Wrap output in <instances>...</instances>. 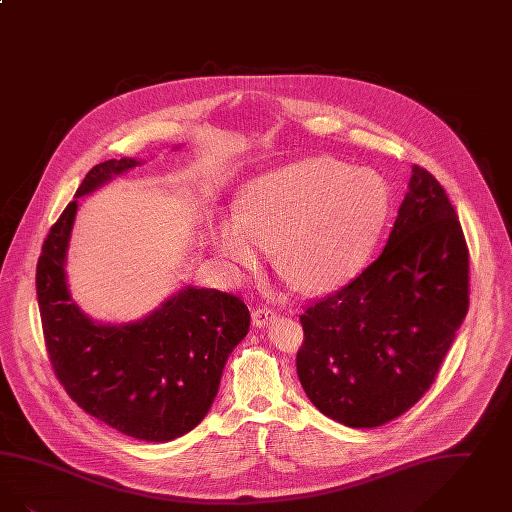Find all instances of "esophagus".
Here are the masks:
<instances>
[{
	"label": "esophagus",
	"mask_w": 512,
	"mask_h": 512,
	"mask_svg": "<svg viewBox=\"0 0 512 512\" xmlns=\"http://www.w3.org/2000/svg\"><path fill=\"white\" fill-rule=\"evenodd\" d=\"M276 320V312L272 310H266V308H255L251 312V322L255 328H265L270 322Z\"/></svg>",
	"instance_id": "34e87169"
}]
</instances>
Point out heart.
Here are the masks:
<instances>
[{
    "label": "heart",
    "mask_w": 512,
    "mask_h": 512,
    "mask_svg": "<svg viewBox=\"0 0 512 512\" xmlns=\"http://www.w3.org/2000/svg\"><path fill=\"white\" fill-rule=\"evenodd\" d=\"M390 213L389 186L375 171L329 156L305 158L251 181L242 209L225 213L213 246L234 266L259 265L270 247L289 280L320 295L350 282Z\"/></svg>",
    "instance_id": "b5f03b06"
}]
</instances>
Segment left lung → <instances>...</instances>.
I'll use <instances>...</instances> for the list:
<instances>
[{
  "mask_svg": "<svg viewBox=\"0 0 512 512\" xmlns=\"http://www.w3.org/2000/svg\"><path fill=\"white\" fill-rule=\"evenodd\" d=\"M469 310V249L444 188L411 167L383 253L301 314L308 400L352 429L402 415L429 390Z\"/></svg>",
  "mask_w": 512,
  "mask_h": 512,
  "instance_id": "1",
  "label": "left lung"
}]
</instances>
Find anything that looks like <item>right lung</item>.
<instances>
[{"label":"right lung","mask_w":512,"mask_h":512,"mask_svg":"<svg viewBox=\"0 0 512 512\" xmlns=\"http://www.w3.org/2000/svg\"><path fill=\"white\" fill-rule=\"evenodd\" d=\"M137 165L143 160H108L85 175L43 242L36 291L49 358L70 398L125 436L169 442L211 408L249 310L230 293L184 286L144 318L104 324L72 299L66 259L78 198Z\"/></svg>","instance_id":"right-lung-1"}]
</instances>
